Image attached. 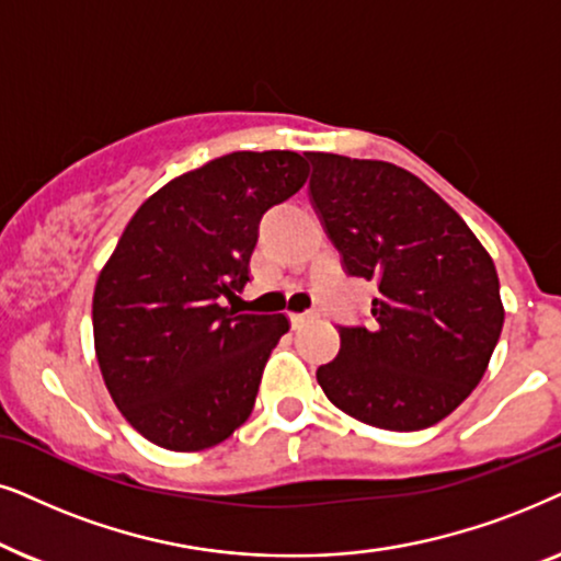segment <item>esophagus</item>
<instances>
[{
	"mask_svg": "<svg viewBox=\"0 0 561 561\" xmlns=\"http://www.w3.org/2000/svg\"><path fill=\"white\" fill-rule=\"evenodd\" d=\"M318 312H293L289 316V323H293V328H302L305 323H310V320H316Z\"/></svg>",
	"mask_w": 561,
	"mask_h": 561,
	"instance_id": "obj_1",
	"label": "esophagus"
}]
</instances>
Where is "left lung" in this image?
<instances>
[{"instance_id": "left-lung-1", "label": "left lung", "mask_w": 561, "mask_h": 561, "mask_svg": "<svg viewBox=\"0 0 561 561\" xmlns=\"http://www.w3.org/2000/svg\"><path fill=\"white\" fill-rule=\"evenodd\" d=\"M310 203L351 276L377 282L369 325H339L325 398L385 431H421L480 385L505 310L490 253L449 205L387 161L308 153Z\"/></svg>"}]
</instances>
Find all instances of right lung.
<instances>
[{"label":"right lung","instance_id":"add662e5","mask_svg":"<svg viewBox=\"0 0 561 561\" xmlns=\"http://www.w3.org/2000/svg\"><path fill=\"white\" fill-rule=\"evenodd\" d=\"M308 179L295 151H236L151 194L100 272L92 300L104 385L133 428L203 451L249 421L289 320L222 308L249 282L259 222Z\"/></svg>","mask_w":561,"mask_h":561}]
</instances>
